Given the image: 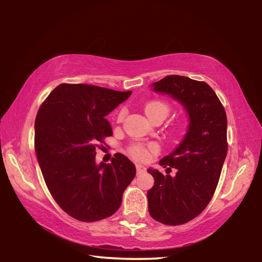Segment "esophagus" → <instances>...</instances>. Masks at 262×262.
Returning <instances> with one entry per match:
<instances>
[{
  "mask_svg": "<svg viewBox=\"0 0 262 262\" xmlns=\"http://www.w3.org/2000/svg\"><path fill=\"white\" fill-rule=\"evenodd\" d=\"M145 170H147V168H145L143 165H141V164H137V165H136V172H137V174L144 173Z\"/></svg>",
  "mask_w": 262,
  "mask_h": 262,
  "instance_id": "esophagus-1",
  "label": "esophagus"
}]
</instances>
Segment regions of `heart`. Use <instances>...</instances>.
<instances>
[{"instance_id":"heart-1","label":"heart","mask_w":262,"mask_h":262,"mask_svg":"<svg viewBox=\"0 0 262 262\" xmlns=\"http://www.w3.org/2000/svg\"><path fill=\"white\" fill-rule=\"evenodd\" d=\"M144 112L148 115H152V114H162L164 117H166L168 113V106L165 103H162V101H150L144 107ZM125 115V112H120L118 117V120H121ZM156 150V147H150L149 149L145 147H142V145H134L130 149V155L133 158H135L136 161H147L150 156V152L155 151Z\"/></svg>"}]
</instances>
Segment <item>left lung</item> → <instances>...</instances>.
<instances>
[{
    "mask_svg": "<svg viewBox=\"0 0 262 262\" xmlns=\"http://www.w3.org/2000/svg\"><path fill=\"white\" fill-rule=\"evenodd\" d=\"M151 89L178 101L188 115L184 139L159 161L166 173L174 167L176 176L148 168L155 179L147 193L149 214L163 224L179 225L200 215L215 193L228 152L227 114L206 82L170 75Z\"/></svg>",
    "mask_w": 262,
    "mask_h": 262,
    "instance_id": "1",
    "label": "left lung"
}]
</instances>
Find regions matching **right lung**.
<instances>
[{"instance_id": "add662e5", "label": "right lung", "mask_w": 262, "mask_h": 262, "mask_svg": "<svg viewBox=\"0 0 262 262\" xmlns=\"http://www.w3.org/2000/svg\"><path fill=\"white\" fill-rule=\"evenodd\" d=\"M132 91L88 84H60L38 111L34 148L48 189L57 205L82 222L112 216L136 168L122 154L96 163V148L112 127L106 119Z\"/></svg>"}]
</instances>
